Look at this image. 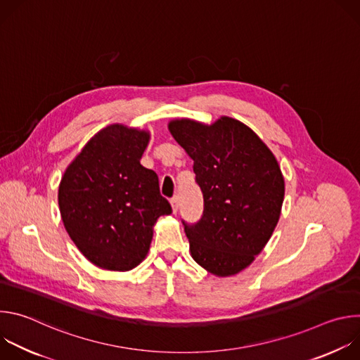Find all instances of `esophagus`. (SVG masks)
I'll return each mask as SVG.
<instances>
[{"label":"esophagus","mask_w":360,"mask_h":360,"mask_svg":"<svg viewBox=\"0 0 360 360\" xmlns=\"http://www.w3.org/2000/svg\"><path fill=\"white\" fill-rule=\"evenodd\" d=\"M171 205H172V211L174 214L178 212V208H179V196L175 195L174 198H171Z\"/></svg>","instance_id":"obj_1"}]
</instances>
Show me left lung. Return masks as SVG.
Masks as SVG:
<instances>
[{"label": "left lung", "instance_id": "left-lung-1", "mask_svg": "<svg viewBox=\"0 0 360 360\" xmlns=\"http://www.w3.org/2000/svg\"><path fill=\"white\" fill-rule=\"evenodd\" d=\"M169 132L193 160L202 218L182 221L192 258L217 276H232L259 255L279 221L285 181L271 149L249 127L221 117L212 125L171 121Z\"/></svg>", "mask_w": 360, "mask_h": 360}]
</instances>
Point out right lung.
Here are the masks:
<instances>
[{"mask_svg":"<svg viewBox=\"0 0 360 360\" xmlns=\"http://www.w3.org/2000/svg\"><path fill=\"white\" fill-rule=\"evenodd\" d=\"M148 142V131L110 125L86 142L61 179L64 226L98 268L125 272L138 266L157 219L172 214L158 175L139 162Z\"/></svg>","mask_w":360,"mask_h":360,"instance_id":"1","label":"right lung"}]
</instances>
